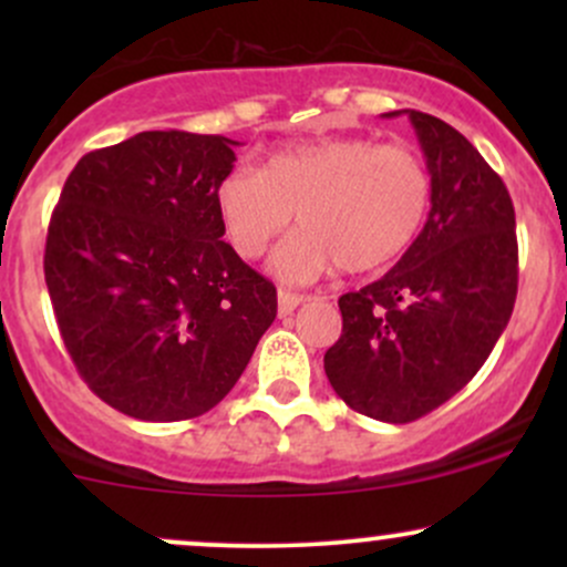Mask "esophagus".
Returning a JSON list of instances; mask_svg holds the SVG:
<instances>
[{
  "label": "esophagus",
  "mask_w": 567,
  "mask_h": 567,
  "mask_svg": "<svg viewBox=\"0 0 567 567\" xmlns=\"http://www.w3.org/2000/svg\"><path fill=\"white\" fill-rule=\"evenodd\" d=\"M309 301V296H301V292H290V290H279L277 292V309H279V317H288L292 311L298 309V306Z\"/></svg>",
  "instance_id": "obj_1"
}]
</instances>
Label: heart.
<instances>
[{
    "mask_svg": "<svg viewBox=\"0 0 567 567\" xmlns=\"http://www.w3.org/2000/svg\"><path fill=\"white\" fill-rule=\"evenodd\" d=\"M432 178L402 143L341 135L269 154L261 173L234 167L218 184L216 205L229 243L258 258L292 213L303 229L271 252V275L309 285L343 266L373 271L396 261L424 226Z\"/></svg>",
    "mask_w": 567,
    "mask_h": 567,
    "instance_id": "heart-1",
    "label": "heart"
}]
</instances>
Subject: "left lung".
<instances>
[{
    "label": "left lung",
    "mask_w": 567,
    "mask_h": 567,
    "mask_svg": "<svg viewBox=\"0 0 567 567\" xmlns=\"http://www.w3.org/2000/svg\"><path fill=\"white\" fill-rule=\"evenodd\" d=\"M419 135L432 207L424 229L379 282L338 298L341 338L324 373L357 413L408 424L474 379L509 324L517 231L504 181L458 130L405 109Z\"/></svg>",
    "instance_id": "obj_1"
}]
</instances>
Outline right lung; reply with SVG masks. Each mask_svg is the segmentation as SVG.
Returning <instances> with one entry per match:
<instances>
[{"label": "right lung", "instance_id": "1", "mask_svg": "<svg viewBox=\"0 0 567 567\" xmlns=\"http://www.w3.org/2000/svg\"><path fill=\"white\" fill-rule=\"evenodd\" d=\"M237 141L146 130L84 154L63 184L44 282L71 360L141 421L216 408L277 317V290L224 243L216 192Z\"/></svg>", "mask_w": 567, "mask_h": 567}]
</instances>
